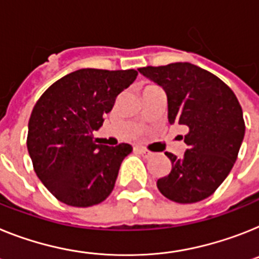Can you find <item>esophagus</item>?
I'll use <instances>...</instances> for the list:
<instances>
[{
  "label": "esophagus",
  "mask_w": 259,
  "mask_h": 259,
  "mask_svg": "<svg viewBox=\"0 0 259 259\" xmlns=\"http://www.w3.org/2000/svg\"><path fill=\"white\" fill-rule=\"evenodd\" d=\"M138 149H139V152H140V153L145 157V158H151V157L154 156L153 152L147 151V149H145V148H143V147H139Z\"/></svg>",
  "instance_id": "obj_1"
}]
</instances>
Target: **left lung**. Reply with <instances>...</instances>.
<instances>
[{"label":"left lung","mask_w":259,"mask_h":259,"mask_svg":"<svg viewBox=\"0 0 259 259\" xmlns=\"http://www.w3.org/2000/svg\"><path fill=\"white\" fill-rule=\"evenodd\" d=\"M139 72L167 97L170 124L187 127L181 158L167 153L171 171L157 181L160 193L177 203H195L215 193L228 177L244 140L238 99L215 74L190 63L145 66Z\"/></svg>","instance_id":"8db88e82"}]
</instances>
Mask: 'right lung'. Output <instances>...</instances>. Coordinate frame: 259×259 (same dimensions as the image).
<instances>
[{
	"label": "right lung",
	"instance_id": "right-lung-1",
	"mask_svg": "<svg viewBox=\"0 0 259 259\" xmlns=\"http://www.w3.org/2000/svg\"><path fill=\"white\" fill-rule=\"evenodd\" d=\"M138 72L79 69L57 79L32 108L27 149L39 180L60 202L90 207L103 202L115 186L130 144H96L115 99Z\"/></svg>",
	"mask_w": 259,
	"mask_h": 259
}]
</instances>
